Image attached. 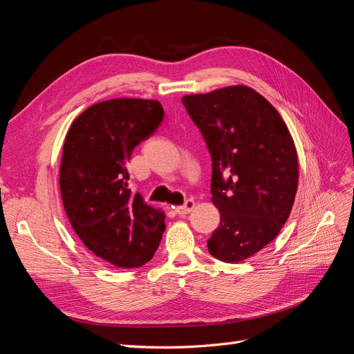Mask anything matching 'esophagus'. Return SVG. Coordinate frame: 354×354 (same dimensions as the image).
I'll return each instance as SVG.
<instances>
[{
  "label": "esophagus",
  "mask_w": 354,
  "mask_h": 354,
  "mask_svg": "<svg viewBox=\"0 0 354 354\" xmlns=\"http://www.w3.org/2000/svg\"><path fill=\"white\" fill-rule=\"evenodd\" d=\"M195 208V201L194 199H187L183 205H180L176 208V212L178 214V216H186V214H189L192 209Z\"/></svg>",
  "instance_id": "esophagus-1"
}]
</instances>
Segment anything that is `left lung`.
Returning a JSON list of instances; mask_svg holds the SVG:
<instances>
[{
	"label": "left lung",
	"instance_id": "8db88e82",
	"mask_svg": "<svg viewBox=\"0 0 354 354\" xmlns=\"http://www.w3.org/2000/svg\"><path fill=\"white\" fill-rule=\"evenodd\" d=\"M212 159L211 194L220 226L209 254L226 263L250 259L281 232L298 187V158L281 115L246 85L185 95Z\"/></svg>",
	"mask_w": 354,
	"mask_h": 354
}]
</instances>
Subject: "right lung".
Listing matches in <instances>:
<instances>
[{"label":"right lung","instance_id":"1","mask_svg":"<svg viewBox=\"0 0 354 354\" xmlns=\"http://www.w3.org/2000/svg\"><path fill=\"white\" fill-rule=\"evenodd\" d=\"M164 120L156 100L112 99L85 109L71 125L60 164V194L75 233L116 267L152 259L165 230V214L128 189L133 149Z\"/></svg>","mask_w":354,"mask_h":354}]
</instances>
